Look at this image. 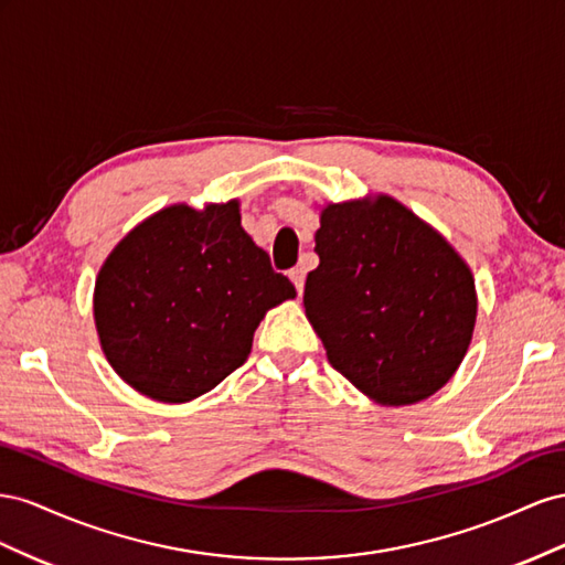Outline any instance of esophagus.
Segmentation results:
<instances>
[{
  "mask_svg": "<svg viewBox=\"0 0 565 565\" xmlns=\"http://www.w3.org/2000/svg\"><path fill=\"white\" fill-rule=\"evenodd\" d=\"M288 277H291V281H294V286H296V291H298V296H302V288H305V271H302L300 267H296V269L288 271Z\"/></svg>",
  "mask_w": 565,
  "mask_h": 565,
  "instance_id": "1",
  "label": "esophagus"
}]
</instances>
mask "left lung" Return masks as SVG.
Here are the masks:
<instances>
[{
	"instance_id": "1",
	"label": "left lung",
	"mask_w": 565,
	"mask_h": 565,
	"mask_svg": "<svg viewBox=\"0 0 565 565\" xmlns=\"http://www.w3.org/2000/svg\"><path fill=\"white\" fill-rule=\"evenodd\" d=\"M305 315L329 362L383 407L416 405L455 376L471 345L473 271L388 193L327 203Z\"/></svg>"
}]
</instances>
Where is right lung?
I'll return each instance as SVG.
<instances>
[{
  "mask_svg": "<svg viewBox=\"0 0 565 565\" xmlns=\"http://www.w3.org/2000/svg\"><path fill=\"white\" fill-rule=\"evenodd\" d=\"M296 298L241 227V207L174 203L108 253L94 284V324L127 385L168 405L213 391L248 360L267 310Z\"/></svg>",
  "mask_w": 565,
  "mask_h": 565,
  "instance_id": "add662e5",
  "label": "right lung"
}]
</instances>
